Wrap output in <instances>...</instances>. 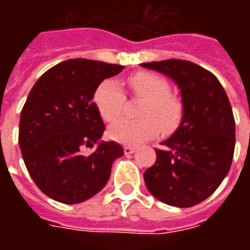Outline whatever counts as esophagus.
I'll return each instance as SVG.
<instances>
[{"label": "esophagus", "instance_id": "esophagus-1", "mask_svg": "<svg viewBox=\"0 0 250 250\" xmlns=\"http://www.w3.org/2000/svg\"><path fill=\"white\" fill-rule=\"evenodd\" d=\"M123 148H125V155H130V154H132V152L135 151V147L134 146H125Z\"/></svg>", "mask_w": 250, "mask_h": 250}]
</instances>
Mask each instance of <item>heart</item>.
I'll list each match as a JSON object with an SVG mask.
<instances>
[{"label": "heart", "instance_id": "heart-1", "mask_svg": "<svg viewBox=\"0 0 250 250\" xmlns=\"http://www.w3.org/2000/svg\"><path fill=\"white\" fill-rule=\"evenodd\" d=\"M127 84L135 96L145 99L138 111L141 118L116 120L108 130L111 139L125 145H138L154 138L161 127L165 132L178 128L184 119V103L170 93V84L165 77L141 71L131 75ZM93 103L103 120L114 122L123 112L125 96L118 83L107 79L95 89Z\"/></svg>", "mask_w": 250, "mask_h": 250}]
</instances>
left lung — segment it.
<instances>
[{
  "instance_id": "left-lung-1",
  "label": "left lung",
  "mask_w": 250,
  "mask_h": 250,
  "mask_svg": "<svg viewBox=\"0 0 250 250\" xmlns=\"http://www.w3.org/2000/svg\"><path fill=\"white\" fill-rule=\"evenodd\" d=\"M171 77L181 88L184 119L157 148V161L145 171L148 191L163 204L190 208L214 193L230 168L236 125L218 79L186 60L143 62Z\"/></svg>"
}]
</instances>
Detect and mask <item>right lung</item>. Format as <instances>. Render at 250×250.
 Masks as SVG:
<instances>
[{
	"label": "right lung",
	"instance_id": "1",
	"mask_svg": "<svg viewBox=\"0 0 250 250\" xmlns=\"http://www.w3.org/2000/svg\"><path fill=\"white\" fill-rule=\"evenodd\" d=\"M118 64L72 59L42 75L30 89L20 118L19 143L25 166L42 193L57 202L80 204L108 182L112 162L122 157L116 142H99L89 156L82 148L102 138L104 123L92 102Z\"/></svg>",
	"mask_w": 250,
	"mask_h": 250
}]
</instances>
